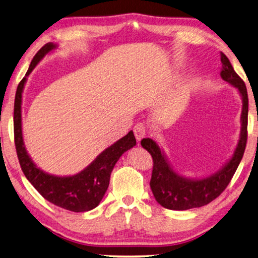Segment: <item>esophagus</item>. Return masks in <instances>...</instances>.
<instances>
[{"instance_id":"1","label":"esophagus","mask_w":258,"mask_h":258,"mask_svg":"<svg viewBox=\"0 0 258 258\" xmlns=\"http://www.w3.org/2000/svg\"><path fill=\"white\" fill-rule=\"evenodd\" d=\"M134 133H135L136 139H137L138 142H140V140H142L146 135V127L143 123H137L134 127Z\"/></svg>"}]
</instances>
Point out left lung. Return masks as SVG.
Masks as SVG:
<instances>
[{"label":"left lung","mask_w":258,"mask_h":258,"mask_svg":"<svg viewBox=\"0 0 258 258\" xmlns=\"http://www.w3.org/2000/svg\"><path fill=\"white\" fill-rule=\"evenodd\" d=\"M221 79L239 91L242 100L241 129L237 147L231 158L215 174L205 178H188L177 174L169 165L159 146L150 138H144L142 146L152 155L154 166L150 188L156 201L169 210H188L200 208L215 200L225 191L231 181L244 155L247 143V121H248V95L247 89L235 72L225 53L221 52Z\"/></svg>","instance_id":"left-lung-1"}]
</instances>
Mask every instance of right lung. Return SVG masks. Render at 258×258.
<instances>
[{
    "label": "right lung",
    "instance_id": "add662e5",
    "mask_svg": "<svg viewBox=\"0 0 258 258\" xmlns=\"http://www.w3.org/2000/svg\"><path fill=\"white\" fill-rule=\"evenodd\" d=\"M57 45L48 42L33 57L26 76L19 83L14 100V143L23 174L33 187L52 205L73 212L90 211L100 205L108 189L110 175L121 155L136 146L133 131L103 150L89 166L72 176H57L37 167L26 149L22 136L21 104L27 77L48 52Z\"/></svg>",
    "mask_w": 258,
    "mask_h": 258
}]
</instances>
